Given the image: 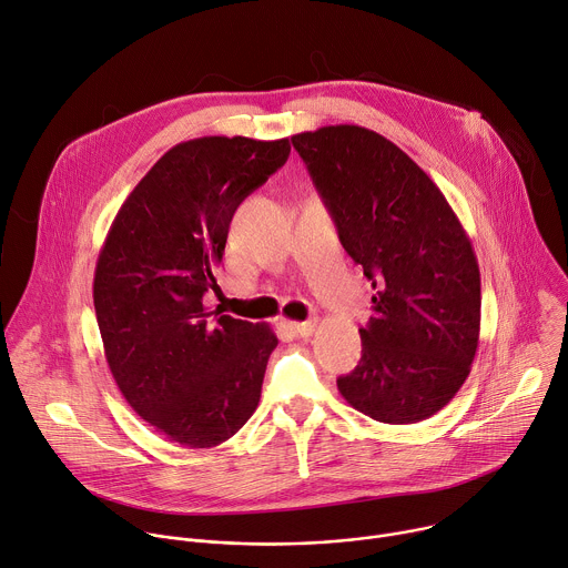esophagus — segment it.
<instances>
[{"instance_id":"1","label":"esophagus","mask_w":568,"mask_h":568,"mask_svg":"<svg viewBox=\"0 0 568 568\" xmlns=\"http://www.w3.org/2000/svg\"><path fill=\"white\" fill-rule=\"evenodd\" d=\"M290 328H292V333L298 335V337H311V335L315 333V328H317V322H315V320L294 322V324H290Z\"/></svg>"}]
</instances>
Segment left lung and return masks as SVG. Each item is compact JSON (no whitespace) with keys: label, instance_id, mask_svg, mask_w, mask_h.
Returning <instances> with one entry per match:
<instances>
[{"label":"left lung","instance_id":"8db88e82","mask_svg":"<svg viewBox=\"0 0 568 568\" xmlns=\"http://www.w3.org/2000/svg\"><path fill=\"white\" fill-rule=\"evenodd\" d=\"M342 246L372 281L363 357L339 394L383 424H417L467 381L480 335V270L442 190L405 151L355 124L292 135Z\"/></svg>","mask_w":568,"mask_h":568}]
</instances>
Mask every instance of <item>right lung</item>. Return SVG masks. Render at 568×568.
Returning <instances> with one entry per match:
<instances>
[{
	"label": "right lung",
	"instance_id": "obj_1",
	"mask_svg": "<svg viewBox=\"0 0 568 568\" xmlns=\"http://www.w3.org/2000/svg\"><path fill=\"white\" fill-rule=\"evenodd\" d=\"M290 156V140L205 135L172 146L122 203L94 270L106 363L170 442L231 439L261 400L278 344L265 324L205 313L237 205Z\"/></svg>",
	"mask_w": 568,
	"mask_h": 568
}]
</instances>
